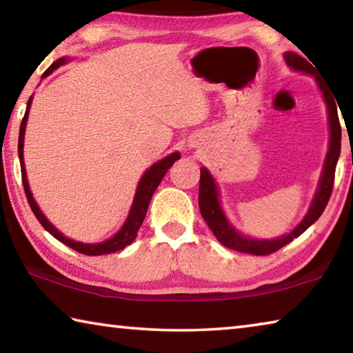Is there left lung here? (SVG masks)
Segmentation results:
<instances>
[{
	"label": "left lung",
	"instance_id": "obj_1",
	"mask_svg": "<svg viewBox=\"0 0 353 353\" xmlns=\"http://www.w3.org/2000/svg\"><path fill=\"white\" fill-rule=\"evenodd\" d=\"M285 62L288 67L296 71H302V73L316 76V67H313L307 59L301 57L296 52H285ZM316 82L322 92V98H324L327 104V113H328V128H330V143H328V152L325 155V163L322 168V174L319 179L318 191H316L314 199L310 205V210L305 214L301 223H299L294 229H292L288 235L274 238V240H252L241 235L240 232L235 230V227L227 221L225 214L219 204V193L218 187L214 183V179L212 177L207 168H201V179H199V210L202 218L205 219L207 225L216 236V240L223 244V246L238 250V252L252 254V255H270L276 252L280 248L286 246L294 238L302 235L310 225L318 221V218L324 212L327 207V202L330 199L333 182H334V170H336V163L339 159V152H341V124H339L336 103H334L333 94L328 93V90L319 77H316Z\"/></svg>",
	"mask_w": 353,
	"mask_h": 353
}]
</instances>
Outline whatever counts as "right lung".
Instances as JSON below:
<instances>
[{
  "instance_id": "right-lung-1",
  "label": "right lung",
  "mask_w": 353,
  "mask_h": 353,
  "mask_svg": "<svg viewBox=\"0 0 353 353\" xmlns=\"http://www.w3.org/2000/svg\"><path fill=\"white\" fill-rule=\"evenodd\" d=\"M63 63H67V59H57V61L45 71L43 77L50 76L52 71L61 67V65H63ZM31 104H32V97L29 98V101H28L25 117H23V121H21V126H20L19 157H20V166H21L23 187H25L26 198H28L29 205H31V210L35 214V218L39 219V223L45 227V230L50 232V234L54 236L56 240H59V241L63 243V244H67L68 248L74 249V250H77V252H81L83 255L112 254V252H117V250H121V249H124L126 246H129V244L132 243L135 238H137V232H139L140 225L143 224V221H145L148 207H149V202H151L154 191L157 190L159 183L162 182V179L166 174V171H168L171 166L174 165L176 160L181 159V154L172 152V154L168 155V157L159 160L157 163H154L151 168L146 170L145 174H143L141 179H140L139 187H137L135 198H134V202H132V207H130V212L128 214L126 223L123 224L121 229H119L115 235H113L112 238H109V240H105L104 243H98V244H85V243L74 241V240H71V238L65 236L62 232H59L56 227L52 225L50 221L46 219L45 214L41 213V210L39 208L37 202L34 201L31 190H29V183H28V177H26V168H25V160H23V143H25L26 123H28V115H29V109H31Z\"/></svg>"
}]
</instances>
